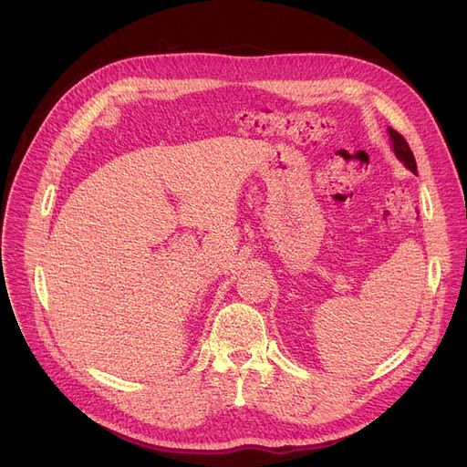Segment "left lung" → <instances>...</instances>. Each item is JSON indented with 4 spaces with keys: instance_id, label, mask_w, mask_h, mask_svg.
<instances>
[{
    "instance_id": "left-lung-1",
    "label": "left lung",
    "mask_w": 467,
    "mask_h": 467,
    "mask_svg": "<svg viewBox=\"0 0 467 467\" xmlns=\"http://www.w3.org/2000/svg\"><path fill=\"white\" fill-rule=\"evenodd\" d=\"M388 130H389V138H391V142H393V151H395V155H398V158L403 161V165H405L407 169H411L413 173H417L415 155H413L411 148H409V144L405 142V138H403L398 130H393V129H388Z\"/></svg>"
}]
</instances>
